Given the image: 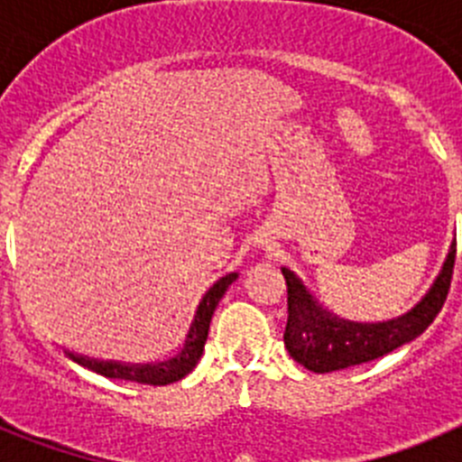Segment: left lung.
<instances>
[{"label": "left lung", "instance_id": "8db88e82", "mask_svg": "<svg viewBox=\"0 0 462 462\" xmlns=\"http://www.w3.org/2000/svg\"><path fill=\"white\" fill-rule=\"evenodd\" d=\"M456 263V243L430 291L411 312L383 324H354L326 312L314 303L296 275L282 268L287 280V328L284 345L296 363L312 373H333L358 363H368L400 345L414 340L435 321L451 289Z\"/></svg>", "mask_w": 462, "mask_h": 462}]
</instances>
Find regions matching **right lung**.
I'll use <instances>...</instances> for the list:
<instances>
[{
    "instance_id": "obj_1",
    "label": "right lung",
    "mask_w": 462,
    "mask_h": 462,
    "mask_svg": "<svg viewBox=\"0 0 462 462\" xmlns=\"http://www.w3.org/2000/svg\"><path fill=\"white\" fill-rule=\"evenodd\" d=\"M236 273L222 277L208 289V293L203 296L201 305L196 310L194 324H191L189 333H187L185 346L180 349V354L164 363H152V365H125V363H113V361H94V358L85 356H69L76 363H80L83 368L94 370V373L104 374L108 379H125V382H138V383H150V386H166V383H173L178 379H182L185 374H189L194 370V365L199 363L203 354V346L208 340V328H210L212 312L217 308V303L222 300L224 291L228 289V284L236 280Z\"/></svg>"
}]
</instances>
